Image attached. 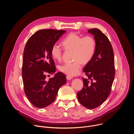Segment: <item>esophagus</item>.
<instances>
[{
	"label": "esophagus",
	"instance_id": "obj_1",
	"mask_svg": "<svg viewBox=\"0 0 134 134\" xmlns=\"http://www.w3.org/2000/svg\"><path fill=\"white\" fill-rule=\"evenodd\" d=\"M66 79L68 80H71L72 79V76H69V75H67L66 76Z\"/></svg>",
	"mask_w": 134,
	"mask_h": 134
}]
</instances>
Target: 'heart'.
<instances>
[{
    "mask_svg": "<svg viewBox=\"0 0 134 134\" xmlns=\"http://www.w3.org/2000/svg\"><path fill=\"white\" fill-rule=\"evenodd\" d=\"M62 44L66 50H72V57L74 61L65 63L58 67L59 70L68 75L73 76L79 74L82 68V63H90L96 50V41L91 35H81L70 33L62 40ZM50 53L54 60L60 61L62 58L63 49L56 43L52 45Z\"/></svg>",
    "mask_w": 134,
    "mask_h": 134,
    "instance_id": "b5f03b06",
    "label": "heart"
}]
</instances>
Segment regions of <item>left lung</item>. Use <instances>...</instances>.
<instances>
[{"mask_svg": "<svg viewBox=\"0 0 134 134\" xmlns=\"http://www.w3.org/2000/svg\"><path fill=\"white\" fill-rule=\"evenodd\" d=\"M88 32L94 35L96 50L83 69L87 79L82 77L83 87L77 96L82 105L93 109L102 104L110 95L115 67L113 50L108 37L97 28L88 30Z\"/></svg>", "mask_w": 134, "mask_h": 134, "instance_id": "left-lung-1", "label": "left lung"}]
</instances>
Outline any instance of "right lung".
<instances>
[{"label":"right lung","mask_w":134,"mask_h":134,"mask_svg":"<svg viewBox=\"0 0 134 134\" xmlns=\"http://www.w3.org/2000/svg\"><path fill=\"white\" fill-rule=\"evenodd\" d=\"M66 31L44 29L36 31L27 40L23 52L22 77L26 96L35 107L51 104L59 88L66 83L62 72L46 81V74L54 73L55 67L51 55V47Z\"/></svg>","instance_id":"obj_1"}]
</instances>
